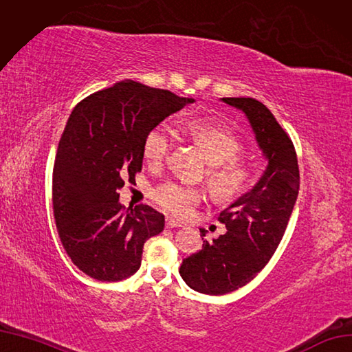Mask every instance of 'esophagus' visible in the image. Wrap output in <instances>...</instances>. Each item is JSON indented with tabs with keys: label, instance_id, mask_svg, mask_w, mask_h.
Listing matches in <instances>:
<instances>
[{
	"label": "esophagus",
	"instance_id": "obj_1",
	"mask_svg": "<svg viewBox=\"0 0 352 352\" xmlns=\"http://www.w3.org/2000/svg\"><path fill=\"white\" fill-rule=\"evenodd\" d=\"M166 227L167 228H176V227H182V223L173 220V218H167L166 220Z\"/></svg>",
	"mask_w": 352,
	"mask_h": 352
}]
</instances>
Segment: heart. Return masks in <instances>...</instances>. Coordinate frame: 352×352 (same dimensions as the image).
Wrapping results in <instances>:
<instances>
[{
  "mask_svg": "<svg viewBox=\"0 0 352 352\" xmlns=\"http://www.w3.org/2000/svg\"><path fill=\"white\" fill-rule=\"evenodd\" d=\"M188 131L195 140L211 164L208 170V184L214 197L220 201H232L250 184V170L239 162L243 145L223 122L215 118H195L188 122ZM172 148V138L160 126L147 132L142 144V153L153 166H160ZM160 207L179 217L189 215L201 202L199 189L168 182L154 193Z\"/></svg>",
  "mask_w": 352,
  "mask_h": 352,
  "instance_id": "heart-1",
  "label": "heart"
}]
</instances>
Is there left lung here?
Returning a JSON list of instances; mask_svg holds the SVG:
<instances>
[{
	"label": "left lung",
	"instance_id": "obj_1",
	"mask_svg": "<svg viewBox=\"0 0 352 352\" xmlns=\"http://www.w3.org/2000/svg\"><path fill=\"white\" fill-rule=\"evenodd\" d=\"M245 113L268 162L259 180L220 214L227 233L184 259L180 275L198 293L221 296L246 285L270 262L285 233L298 197L294 145L271 111L252 98H223ZM202 236L205 230L201 228Z\"/></svg>",
	"mask_w": 352,
	"mask_h": 352
}]
</instances>
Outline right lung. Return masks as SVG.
I'll list each match as a JSON object with an SVG mask.
<instances>
[{
	"label": "right lung",
	"mask_w": 352,
	"mask_h": 352,
	"mask_svg": "<svg viewBox=\"0 0 352 352\" xmlns=\"http://www.w3.org/2000/svg\"><path fill=\"white\" fill-rule=\"evenodd\" d=\"M195 100L124 80L71 112L58 144L52 202L58 234L80 271L122 281L141 266L144 243L164 228L148 205L125 210L118 189L142 167L147 132Z\"/></svg>",
	"instance_id": "obj_1"
}]
</instances>
